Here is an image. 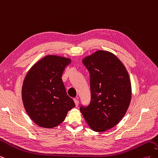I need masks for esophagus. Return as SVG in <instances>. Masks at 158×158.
I'll list each match as a JSON object with an SVG mask.
<instances>
[{
	"label": "esophagus",
	"mask_w": 158,
	"mask_h": 158,
	"mask_svg": "<svg viewBox=\"0 0 158 158\" xmlns=\"http://www.w3.org/2000/svg\"><path fill=\"white\" fill-rule=\"evenodd\" d=\"M74 103H75L76 106V107H78V103H79V102H78V99L74 98Z\"/></svg>",
	"instance_id": "obj_1"
}]
</instances>
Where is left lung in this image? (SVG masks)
I'll return each instance as SVG.
<instances>
[{"mask_svg":"<svg viewBox=\"0 0 158 158\" xmlns=\"http://www.w3.org/2000/svg\"><path fill=\"white\" fill-rule=\"evenodd\" d=\"M82 63L89 73L91 100L80 111L94 131H106L119 123L130 105V78L122 62L111 52L97 51Z\"/></svg>","mask_w":158,"mask_h":158,"instance_id":"1","label":"left lung"}]
</instances>
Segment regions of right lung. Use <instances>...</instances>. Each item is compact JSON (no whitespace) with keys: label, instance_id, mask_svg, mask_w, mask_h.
<instances>
[{"label":"right lung","instance_id":"add662e5","mask_svg":"<svg viewBox=\"0 0 158 158\" xmlns=\"http://www.w3.org/2000/svg\"><path fill=\"white\" fill-rule=\"evenodd\" d=\"M70 63L71 60L66 57L47 55L27 73L22 85V101L27 114L38 126H58L75 107L62 80L65 68Z\"/></svg>","mask_w":158,"mask_h":158}]
</instances>
